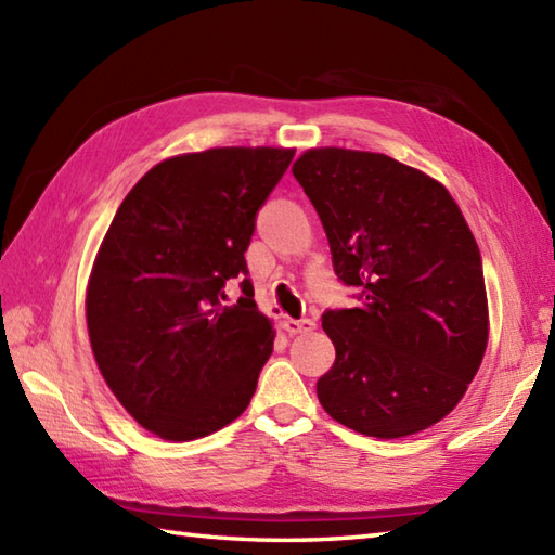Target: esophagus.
<instances>
[{
    "mask_svg": "<svg viewBox=\"0 0 555 555\" xmlns=\"http://www.w3.org/2000/svg\"><path fill=\"white\" fill-rule=\"evenodd\" d=\"M314 326H317L314 320H291V317H284V328L291 336L308 334V332H312Z\"/></svg>",
    "mask_w": 555,
    "mask_h": 555,
    "instance_id": "1",
    "label": "esophagus"
}]
</instances>
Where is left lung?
Segmentation results:
<instances>
[{"label": "left lung", "instance_id": "left-lung-1", "mask_svg": "<svg viewBox=\"0 0 555 555\" xmlns=\"http://www.w3.org/2000/svg\"><path fill=\"white\" fill-rule=\"evenodd\" d=\"M293 176L322 219L334 269L360 288L322 317L336 360L317 382L344 427L400 439L441 422L489 340L485 271L457 203L424 171L379 152L312 147Z\"/></svg>", "mask_w": 555, "mask_h": 555}]
</instances>
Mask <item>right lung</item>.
<instances>
[{"mask_svg":"<svg viewBox=\"0 0 555 555\" xmlns=\"http://www.w3.org/2000/svg\"><path fill=\"white\" fill-rule=\"evenodd\" d=\"M293 147H211L155 164L116 209L92 264L86 320L116 400L159 439L193 441L250 405L274 326L245 274L255 215Z\"/></svg>","mask_w":555,"mask_h":555,"instance_id":"1","label":"right lung"}]
</instances>
